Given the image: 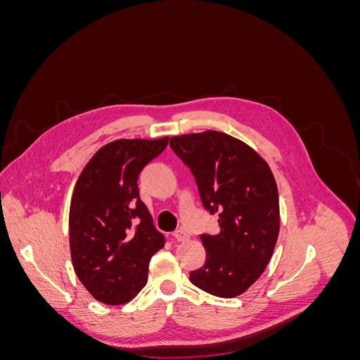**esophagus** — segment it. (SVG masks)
I'll list each match as a JSON object with an SVG mask.
<instances>
[{
	"instance_id": "obj_1",
	"label": "esophagus",
	"mask_w": 360,
	"mask_h": 360,
	"mask_svg": "<svg viewBox=\"0 0 360 360\" xmlns=\"http://www.w3.org/2000/svg\"><path fill=\"white\" fill-rule=\"evenodd\" d=\"M172 236H174V238H176V240H179V242H184V240H188V238H189L188 233L183 231V230H176V231H174Z\"/></svg>"
}]
</instances>
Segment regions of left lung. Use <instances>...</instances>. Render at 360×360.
Masks as SVG:
<instances>
[{
  "mask_svg": "<svg viewBox=\"0 0 360 360\" xmlns=\"http://www.w3.org/2000/svg\"><path fill=\"white\" fill-rule=\"evenodd\" d=\"M219 231L202 234L205 263L191 282L217 297L243 294L263 275L279 234V197L267 162L243 141L216 130L172 136Z\"/></svg>",
  "mask_w": 360,
  "mask_h": 360,
  "instance_id": "1",
  "label": "left lung"
}]
</instances>
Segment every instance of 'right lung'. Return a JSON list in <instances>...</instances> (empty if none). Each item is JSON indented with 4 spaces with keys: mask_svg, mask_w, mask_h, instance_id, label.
<instances>
[{
    "mask_svg": "<svg viewBox=\"0 0 360 360\" xmlns=\"http://www.w3.org/2000/svg\"><path fill=\"white\" fill-rule=\"evenodd\" d=\"M167 146L168 136L112 141L76 180L69 212L72 264L86 291L105 304L132 300L147 284L150 258L165 245L136 180Z\"/></svg>",
    "mask_w": 360,
    "mask_h": 360,
    "instance_id": "1",
    "label": "right lung"
}]
</instances>
